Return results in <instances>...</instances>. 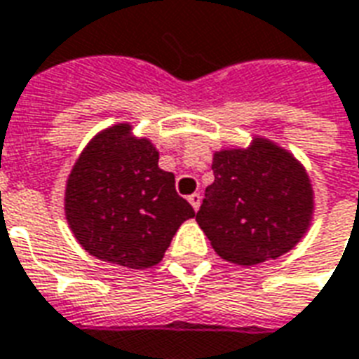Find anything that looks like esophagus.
<instances>
[{
    "label": "esophagus",
    "instance_id": "34e87169",
    "mask_svg": "<svg viewBox=\"0 0 359 359\" xmlns=\"http://www.w3.org/2000/svg\"><path fill=\"white\" fill-rule=\"evenodd\" d=\"M188 202H190L192 208L198 212V210H200V204H202V196H200L198 192H194V194H190V196H188Z\"/></svg>",
    "mask_w": 359,
    "mask_h": 359
}]
</instances>
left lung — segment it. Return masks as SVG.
<instances>
[{
    "instance_id": "8db88e82",
    "label": "left lung",
    "mask_w": 359,
    "mask_h": 359,
    "mask_svg": "<svg viewBox=\"0 0 359 359\" xmlns=\"http://www.w3.org/2000/svg\"><path fill=\"white\" fill-rule=\"evenodd\" d=\"M212 171L196 222L219 257L258 264L295 247L309 227L313 190L292 155L257 140L245 151H217Z\"/></svg>"
}]
</instances>
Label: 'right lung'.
I'll list each match as a JSON object with an SVG mask.
<instances>
[{
  "mask_svg": "<svg viewBox=\"0 0 359 359\" xmlns=\"http://www.w3.org/2000/svg\"><path fill=\"white\" fill-rule=\"evenodd\" d=\"M149 140L118 124L93 140L66 187V217L89 255L144 270L161 262L172 235L196 212L177 194L175 175L159 169Z\"/></svg>",
  "mask_w": 359,
  "mask_h": 359,
  "instance_id": "right-lung-1",
  "label": "right lung"
}]
</instances>
